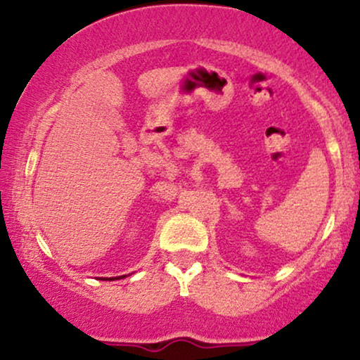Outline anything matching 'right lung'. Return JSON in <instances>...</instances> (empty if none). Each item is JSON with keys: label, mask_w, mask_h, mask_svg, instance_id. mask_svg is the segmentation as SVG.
<instances>
[{"label": "right lung", "mask_w": 360, "mask_h": 360, "mask_svg": "<svg viewBox=\"0 0 360 360\" xmlns=\"http://www.w3.org/2000/svg\"><path fill=\"white\" fill-rule=\"evenodd\" d=\"M127 278V276H118V278H110V279H103V281H115V279H123Z\"/></svg>", "instance_id": "obj_1"}]
</instances>
